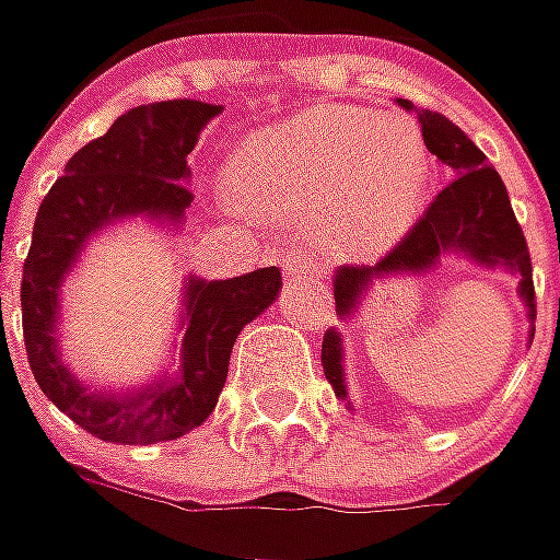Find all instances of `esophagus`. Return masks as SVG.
<instances>
[{
  "instance_id": "esophagus-1",
  "label": "esophagus",
  "mask_w": 560,
  "mask_h": 560,
  "mask_svg": "<svg viewBox=\"0 0 560 560\" xmlns=\"http://www.w3.org/2000/svg\"><path fill=\"white\" fill-rule=\"evenodd\" d=\"M313 269H316V262H313L310 254H303V250L281 254V272H284V279H306V276H313Z\"/></svg>"
}]
</instances>
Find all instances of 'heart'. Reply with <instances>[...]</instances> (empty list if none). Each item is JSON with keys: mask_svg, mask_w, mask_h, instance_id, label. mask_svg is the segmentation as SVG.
Segmentation results:
<instances>
[{"mask_svg": "<svg viewBox=\"0 0 560 560\" xmlns=\"http://www.w3.org/2000/svg\"><path fill=\"white\" fill-rule=\"evenodd\" d=\"M431 158L415 126L350 107H313L266 126L235 154V195L262 217L313 225L340 257L394 247L428 201Z\"/></svg>", "mask_w": 560, "mask_h": 560, "instance_id": "obj_1", "label": "heart"}]
</instances>
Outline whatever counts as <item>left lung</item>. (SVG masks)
<instances>
[{
	"label": "left lung",
	"mask_w": 560,
	"mask_h": 560,
	"mask_svg": "<svg viewBox=\"0 0 560 560\" xmlns=\"http://www.w3.org/2000/svg\"><path fill=\"white\" fill-rule=\"evenodd\" d=\"M399 107L412 110V102L399 98ZM421 136L431 154L450 170V185L436 195L424 217L415 222L412 232L375 266H340L335 272V303L338 316L347 322L359 313V303L372 281L387 276H424L436 269L443 257H468L483 269H505L517 276V294L527 306L533 340L536 318V291H533L530 250L524 232L514 220L509 191L502 176L487 161V154L443 114L418 107ZM322 369L335 396L347 399L343 375V338L338 328H328L322 338Z\"/></svg>",
	"instance_id": "1"
}]
</instances>
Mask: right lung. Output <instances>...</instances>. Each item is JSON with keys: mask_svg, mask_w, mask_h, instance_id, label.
Returning a JSON list of instances; mask_svg holds the SVG:
<instances>
[{"mask_svg": "<svg viewBox=\"0 0 560 560\" xmlns=\"http://www.w3.org/2000/svg\"><path fill=\"white\" fill-rule=\"evenodd\" d=\"M220 110L191 98L126 110L102 139H92L70 158L33 222L21 279L30 369L61 412L105 443L151 446L201 428L217 409L235 338L279 298L276 266L225 281L188 276L179 310L183 343H176L179 369L142 387H92L61 359V284L83 257L89 238L132 217L179 229L191 207L185 185L191 176L188 154Z\"/></svg>", "mask_w": 560, "mask_h": 560, "instance_id": "add662e5", "label": "right lung"}]
</instances>
